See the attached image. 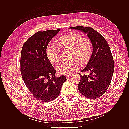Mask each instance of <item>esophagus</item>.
<instances>
[{
  "label": "esophagus",
  "instance_id": "esophagus-1",
  "mask_svg": "<svg viewBox=\"0 0 129 129\" xmlns=\"http://www.w3.org/2000/svg\"><path fill=\"white\" fill-rule=\"evenodd\" d=\"M70 76V74H66V75H65V77H66V78H68Z\"/></svg>",
  "mask_w": 129,
  "mask_h": 129
}]
</instances>
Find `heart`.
Instances as JSON below:
<instances>
[{"instance_id":"heart-1","label":"heart","mask_w":129,"mask_h":129,"mask_svg":"<svg viewBox=\"0 0 129 129\" xmlns=\"http://www.w3.org/2000/svg\"><path fill=\"white\" fill-rule=\"evenodd\" d=\"M59 47L49 45L46 49V55L49 60L57 64L60 60V49H69L70 60L63 62L57 69L61 74H68L77 69L79 63L84 65L88 62L92 53L91 41L87 38H83L79 34L68 33L57 40Z\"/></svg>"}]
</instances>
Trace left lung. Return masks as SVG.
<instances>
[{
  "label": "left lung",
  "instance_id": "obj_1",
  "mask_svg": "<svg viewBox=\"0 0 129 129\" xmlns=\"http://www.w3.org/2000/svg\"><path fill=\"white\" fill-rule=\"evenodd\" d=\"M86 33L90 40L93 52L86 66L81 72H90L89 75H81L78 85L79 92L84 96L95 99L102 96L108 89L113 75L115 65L110 46L98 31L90 27L77 26L69 27Z\"/></svg>",
  "mask_w": 129,
  "mask_h": 129
}]
</instances>
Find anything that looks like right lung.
Wrapping results in <instances>:
<instances>
[{"label": "right lung", "mask_w": 129, "mask_h": 129, "mask_svg": "<svg viewBox=\"0 0 129 129\" xmlns=\"http://www.w3.org/2000/svg\"><path fill=\"white\" fill-rule=\"evenodd\" d=\"M60 29L38 31L24 43L20 57V72L33 95L43 102L56 99L60 94L65 76H55L56 71L46 55L47 46Z\"/></svg>", "instance_id": "right-lung-1"}]
</instances>
